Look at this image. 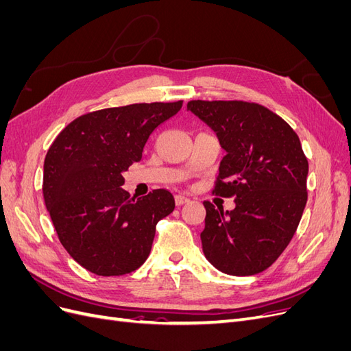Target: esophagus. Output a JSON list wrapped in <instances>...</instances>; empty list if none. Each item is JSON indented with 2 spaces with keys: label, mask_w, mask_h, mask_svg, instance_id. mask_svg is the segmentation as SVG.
I'll return each instance as SVG.
<instances>
[{
  "label": "esophagus",
  "mask_w": 351,
  "mask_h": 351,
  "mask_svg": "<svg viewBox=\"0 0 351 351\" xmlns=\"http://www.w3.org/2000/svg\"><path fill=\"white\" fill-rule=\"evenodd\" d=\"M189 202H190L189 197H186V196H183V195H176V205H177V206H182V205H184V204H189Z\"/></svg>",
  "instance_id": "obj_1"
}]
</instances>
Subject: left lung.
<instances>
[{
  "label": "left lung",
  "mask_w": 351,
  "mask_h": 351,
  "mask_svg": "<svg viewBox=\"0 0 351 351\" xmlns=\"http://www.w3.org/2000/svg\"><path fill=\"white\" fill-rule=\"evenodd\" d=\"M187 110L217 133L227 152L212 193L236 199L227 212L204 202L205 256L236 277L259 274L289 246L306 206L309 162L299 136L254 102L197 99Z\"/></svg>",
  "instance_id": "left-lung-1"
}]
</instances>
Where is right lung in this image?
Returning a JSON list of instances; mask_svg holds the SVG:
<instances>
[{
    "mask_svg": "<svg viewBox=\"0 0 351 351\" xmlns=\"http://www.w3.org/2000/svg\"><path fill=\"white\" fill-rule=\"evenodd\" d=\"M182 107L183 101L152 102L88 112L52 142L42 192L61 244L83 268L117 277L149 256L158 221L174 210V196L156 189L134 200L121 189L123 173Z\"/></svg>",
    "mask_w": 351,
    "mask_h": 351,
    "instance_id": "right-lung-1",
    "label": "right lung"
}]
</instances>
